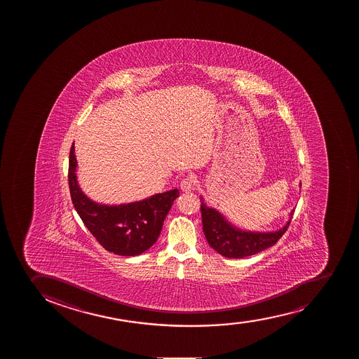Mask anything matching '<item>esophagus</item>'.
<instances>
[{"instance_id": "1", "label": "esophagus", "mask_w": 359, "mask_h": 359, "mask_svg": "<svg viewBox=\"0 0 359 359\" xmlns=\"http://www.w3.org/2000/svg\"><path fill=\"white\" fill-rule=\"evenodd\" d=\"M194 177L193 175H187V177H184L182 179V182H180V189L184 191V192H191L194 189Z\"/></svg>"}]
</instances>
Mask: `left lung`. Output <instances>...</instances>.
<instances>
[{"mask_svg": "<svg viewBox=\"0 0 359 359\" xmlns=\"http://www.w3.org/2000/svg\"><path fill=\"white\" fill-rule=\"evenodd\" d=\"M200 210L203 217V233L208 245L215 252L229 259H242L245 256L255 255L257 252L269 248L282 238L291 221L289 219L287 224L278 231L257 233L241 231L231 226L217 210L207 207L203 198ZM294 212V210H291V217Z\"/></svg>", "mask_w": 359, "mask_h": 359, "instance_id": "left-lung-1", "label": "left lung"}]
</instances>
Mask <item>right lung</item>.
Wrapping results in <instances>:
<instances>
[{
  "instance_id": "add662e5",
  "label": "right lung",
  "mask_w": 359,
  "mask_h": 359,
  "mask_svg": "<svg viewBox=\"0 0 359 359\" xmlns=\"http://www.w3.org/2000/svg\"><path fill=\"white\" fill-rule=\"evenodd\" d=\"M77 160L72 144L69 156V189L79 217L97 241L116 255L135 256L151 248L159 238L163 221L177 189L158 193L147 199L123 205H102L82 192L76 175Z\"/></svg>"
}]
</instances>
